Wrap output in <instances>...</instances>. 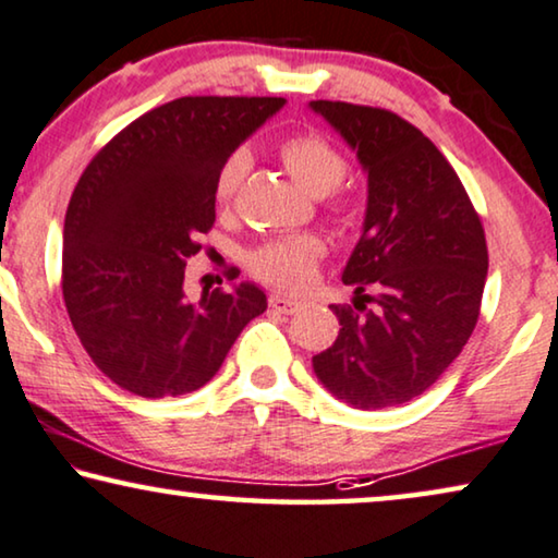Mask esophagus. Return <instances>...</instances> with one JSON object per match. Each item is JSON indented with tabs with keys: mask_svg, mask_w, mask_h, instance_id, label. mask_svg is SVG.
Masks as SVG:
<instances>
[{
	"mask_svg": "<svg viewBox=\"0 0 558 558\" xmlns=\"http://www.w3.org/2000/svg\"><path fill=\"white\" fill-rule=\"evenodd\" d=\"M270 308L278 311V313H286V316H290V313H298L303 308L301 301H295V298H288V295H270Z\"/></svg>",
	"mask_w": 558,
	"mask_h": 558,
	"instance_id": "34e87169",
	"label": "esophagus"
}]
</instances>
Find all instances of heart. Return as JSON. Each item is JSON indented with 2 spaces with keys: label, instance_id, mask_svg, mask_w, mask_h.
Masks as SVG:
<instances>
[{
  "label": "heart",
  "instance_id": "obj_1",
  "mask_svg": "<svg viewBox=\"0 0 558 558\" xmlns=\"http://www.w3.org/2000/svg\"><path fill=\"white\" fill-rule=\"evenodd\" d=\"M280 159L305 192H311L313 197L328 194L331 209L339 215H349L351 202L341 192V182L349 174V161L324 133H293L280 144ZM247 171L250 156L245 151H234L222 161L215 177V199L219 207H227L238 197ZM320 257H324V242L313 234H298V238L268 240L250 250L247 268L257 280L298 290L308 286L316 276Z\"/></svg>",
  "mask_w": 558,
  "mask_h": 558
}]
</instances>
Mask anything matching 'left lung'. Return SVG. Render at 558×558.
Segmentation results:
<instances>
[{"label":"left lung","mask_w":558,"mask_h":558,"mask_svg":"<svg viewBox=\"0 0 558 558\" xmlns=\"http://www.w3.org/2000/svg\"><path fill=\"white\" fill-rule=\"evenodd\" d=\"M311 108L368 171L364 234L343 270L359 298L331 305L339 339L313 356V368L359 410L404 404L460 356L481 316L488 276L481 215L442 151L402 116L343 100Z\"/></svg>","instance_id":"1"}]
</instances>
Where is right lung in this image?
Masks as SVG:
<instances>
[{"instance_id": "add662e5", "label": "right lung", "mask_w": 558, "mask_h": 558, "mask_svg": "<svg viewBox=\"0 0 558 558\" xmlns=\"http://www.w3.org/2000/svg\"><path fill=\"white\" fill-rule=\"evenodd\" d=\"M282 104L169 100L116 133L77 179L62 232V298L93 364L131 395L204 387L242 328L268 308L250 282L190 303L184 268L215 225L219 167Z\"/></svg>"}]
</instances>
